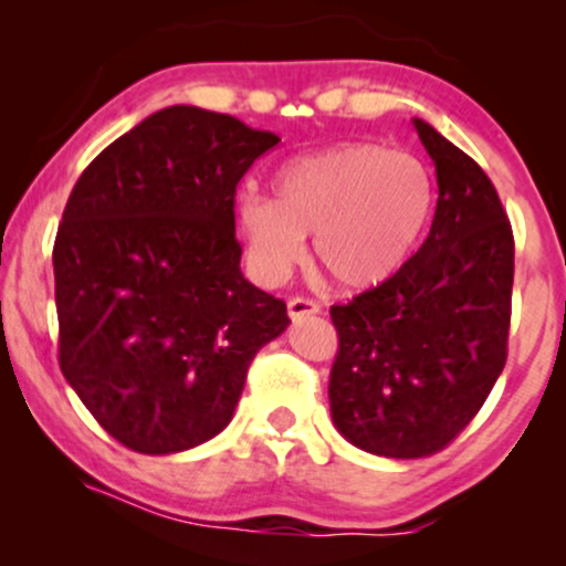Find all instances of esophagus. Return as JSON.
I'll use <instances>...</instances> for the list:
<instances>
[{"instance_id":"obj_1","label":"esophagus","mask_w":566,"mask_h":566,"mask_svg":"<svg viewBox=\"0 0 566 566\" xmlns=\"http://www.w3.org/2000/svg\"><path fill=\"white\" fill-rule=\"evenodd\" d=\"M287 311H290V316L295 322H301V319H305V316H314V314H319V303L316 301H311V297H290V303H287Z\"/></svg>"}]
</instances>
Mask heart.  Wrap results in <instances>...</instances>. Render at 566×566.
I'll return each instance as SVG.
<instances>
[{"label": "heart", "mask_w": 566, "mask_h": 566, "mask_svg": "<svg viewBox=\"0 0 566 566\" xmlns=\"http://www.w3.org/2000/svg\"><path fill=\"white\" fill-rule=\"evenodd\" d=\"M433 210L426 167L375 143L301 154L274 172V199L244 193L237 223L255 274L282 282L314 238L316 265L343 290L391 279L423 239Z\"/></svg>", "instance_id": "b5f03b06"}]
</instances>
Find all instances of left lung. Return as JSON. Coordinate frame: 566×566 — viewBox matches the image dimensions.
<instances>
[{
  "instance_id": "left-lung-1",
  "label": "left lung",
  "mask_w": 566,
  "mask_h": 566,
  "mask_svg": "<svg viewBox=\"0 0 566 566\" xmlns=\"http://www.w3.org/2000/svg\"><path fill=\"white\" fill-rule=\"evenodd\" d=\"M437 167L431 233L378 287L333 305L337 431L380 458L444 450L482 409L509 356L513 231L482 167L412 119Z\"/></svg>"
}]
</instances>
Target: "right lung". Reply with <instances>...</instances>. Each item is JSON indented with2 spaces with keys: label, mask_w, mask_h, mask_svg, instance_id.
I'll return each instance as SVG.
<instances>
[{
  "label": "right lung",
  "mask_w": 566,
  "mask_h": 566,
  "mask_svg": "<svg viewBox=\"0 0 566 566\" xmlns=\"http://www.w3.org/2000/svg\"><path fill=\"white\" fill-rule=\"evenodd\" d=\"M279 135L170 106L80 175L53 247L63 378L143 454L205 444L231 423L250 361L287 305L239 269L233 197Z\"/></svg>",
  "instance_id": "1"
}]
</instances>
